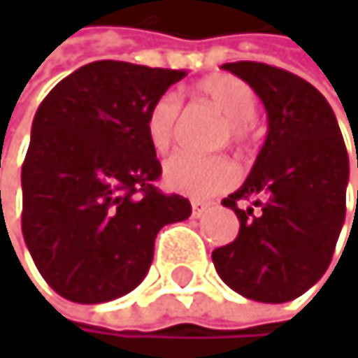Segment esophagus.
Masks as SVG:
<instances>
[{
    "mask_svg": "<svg viewBox=\"0 0 358 358\" xmlns=\"http://www.w3.org/2000/svg\"><path fill=\"white\" fill-rule=\"evenodd\" d=\"M206 210H208V203L197 201V199L191 201V217H193V219H199Z\"/></svg>",
    "mask_w": 358,
    "mask_h": 358,
    "instance_id": "obj_1",
    "label": "esophagus"
}]
</instances>
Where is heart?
Segmentation results:
<instances>
[{
  "mask_svg": "<svg viewBox=\"0 0 358 358\" xmlns=\"http://www.w3.org/2000/svg\"><path fill=\"white\" fill-rule=\"evenodd\" d=\"M197 92L227 115V135L236 145L251 139V117L257 109V96L249 83L231 75H213L197 83ZM182 103L176 92H165L152 103L145 115V137L157 152H167L176 139ZM167 189L195 199H208L238 180V167L223 155L176 152L163 165Z\"/></svg>",
  "mask_w": 358,
  "mask_h": 358,
  "instance_id": "obj_1",
  "label": "heart"
}]
</instances>
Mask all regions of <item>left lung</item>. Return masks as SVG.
I'll use <instances>...</instances> for the list:
<instances>
[{"mask_svg":"<svg viewBox=\"0 0 358 358\" xmlns=\"http://www.w3.org/2000/svg\"><path fill=\"white\" fill-rule=\"evenodd\" d=\"M223 68L262 99L268 135L245 185L221 201L241 229L213 262L234 292L285 303L318 283L333 259L346 219V143L331 105L305 79L262 62Z\"/></svg>","mask_w":358,"mask_h":358,"instance_id":"8db88e82","label":"left lung"}]
</instances>
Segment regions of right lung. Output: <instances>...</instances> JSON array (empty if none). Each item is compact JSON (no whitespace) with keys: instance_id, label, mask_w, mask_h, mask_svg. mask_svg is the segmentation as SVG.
<instances>
[{"instance_id":"1","label":"right lung","mask_w":358,"mask_h":358,"mask_svg":"<svg viewBox=\"0 0 358 358\" xmlns=\"http://www.w3.org/2000/svg\"><path fill=\"white\" fill-rule=\"evenodd\" d=\"M185 71L101 59L62 79L40 103L21 169V227L53 290L83 305L141 283L163 225L191 203L155 187L157 150L145 137L152 103Z\"/></svg>"}]
</instances>
